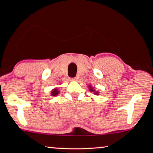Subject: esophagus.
I'll use <instances>...</instances> for the list:
<instances>
[{
    "mask_svg": "<svg viewBox=\"0 0 153 153\" xmlns=\"http://www.w3.org/2000/svg\"><path fill=\"white\" fill-rule=\"evenodd\" d=\"M77 79H78V77H73V78H71V80H77Z\"/></svg>",
    "mask_w": 153,
    "mask_h": 153,
    "instance_id": "obj_1",
    "label": "esophagus"
}]
</instances>
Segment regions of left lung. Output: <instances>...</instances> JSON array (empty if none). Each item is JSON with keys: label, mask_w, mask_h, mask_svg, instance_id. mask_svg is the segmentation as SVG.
Instances as JSON below:
<instances>
[{"label": "left lung", "mask_w": 153, "mask_h": 153, "mask_svg": "<svg viewBox=\"0 0 153 153\" xmlns=\"http://www.w3.org/2000/svg\"><path fill=\"white\" fill-rule=\"evenodd\" d=\"M88 87H89V90H90V92H94V94L96 95H98V93L99 92H98V91H96V90L94 89V87H92L91 85H89Z\"/></svg>", "instance_id": "8db88e82"}]
</instances>
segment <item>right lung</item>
Returning <instances> with one entry per match:
<instances>
[{
  "instance_id": "right-lung-1",
  "label": "right lung",
  "mask_w": 153,
  "mask_h": 153,
  "mask_svg": "<svg viewBox=\"0 0 153 153\" xmlns=\"http://www.w3.org/2000/svg\"><path fill=\"white\" fill-rule=\"evenodd\" d=\"M59 91L58 90V89L57 88H55V89H53V90H52V92H51V96L55 97V96L59 94Z\"/></svg>"
}]
</instances>
